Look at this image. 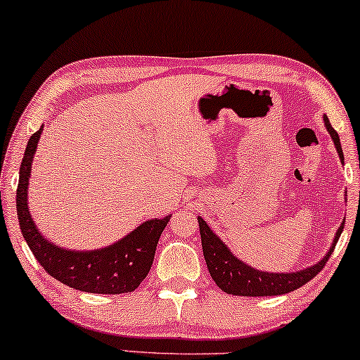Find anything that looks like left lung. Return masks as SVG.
Instances as JSON below:
<instances>
[{
  "instance_id": "left-lung-1",
  "label": "left lung",
  "mask_w": 360,
  "mask_h": 360,
  "mask_svg": "<svg viewBox=\"0 0 360 360\" xmlns=\"http://www.w3.org/2000/svg\"><path fill=\"white\" fill-rule=\"evenodd\" d=\"M324 126L329 134H331L334 146L339 154V159L344 164V154L341 141H339L338 132L334 131L331 122L326 116H324ZM200 223V236H201V245H203V255L208 265V270L211 274V278L214 280L216 285L223 290V292L229 295H239V297H275V295L290 293L293 290L303 287L309 280L316 277L321 272L324 265H326L329 255L333 254L334 245H336L339 236H341L344 224L338 229L334 243L329 249V252L324 255V259L314 264L313 267H308L304 270L295 274H269L262 272V270L252 269L239 259H236L229 249L226 248L218 236L210 229V226L205 223L203 218H198Z\"/></svg>"
}]
</instances>
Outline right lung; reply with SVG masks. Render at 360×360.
<instances>
[{
    "label": "right lung",
    "mask_w": 360,
    "mask_h": 360,
    "mask_svg": "<svg viewBox=\"0 0 360 360\" xmlns=\"http://www.w3.org/2000/svg\"><path fill=\"white\" fill-rule=\"evenodd\" d=\"M41 134L42 126L27 142L19 169L16 190L19 226L34 257L51 277L57 278L67 287L101 295L134 292L149 274L150 265L154 262L157 243L170 216H165L164 219L146 221L126 238L105 249L75 252L51 244L39 233L27 210L29 176H31L32 159Z\"/></svg>",
    "instance_id": "right-lung-1"
}]
</instances>
